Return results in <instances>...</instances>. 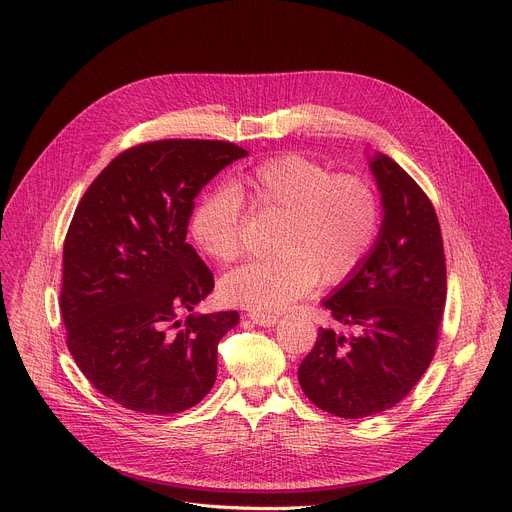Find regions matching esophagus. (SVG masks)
<instances>
[{
    "label": "esophagus",
    "mask_w": 512,
    "mask_h": 512,
    "mask_svg": "<svg viewBox=\"0 0 512 512\" xmlns=\"http://www.w3.org/2000/svg\"><path fill=\"white\" fill-rule=\"evenodd\" d=\"M249 320L257 326H263V328H271L279 318L273 316V314H259V312H251L249 314Z\"/></svg>",
    "instance_id": "1"
}]
</instances>
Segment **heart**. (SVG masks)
Segmentation results:
<instances>
[{
	"mask_svg": "<svg viewBox=\"0 0 512 512\" xmlns=\"http://www.w3.org/2000/svg\"><path fill=\"white\" fill-rule=\"evenodd\" d=\"M279 214L271 251L221 281L225 302L257 312L283 310L308 294L314 283L348 279L371 253L381 225L373 186L334 172L300 154L265 160L233 178L231 188L206 194L194 208L190 231L216 263H231L243 251L245 204Z\"/></svg>",
	"mask_w": 512,
	"mask_h": 512,
	"instance_id": "b5f03b06",
	"label": "heart"
}]
</instances>
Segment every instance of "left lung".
<instances>
[{
    "instance_id": "8db88e82",
    "label": "left lung",
    "mask_w": 512,
    "mask_h": 512,
    "mask_svg": "<svg viewBox=\"0 0 512 512\" xmlns=\"http://www.w3.org/2000/svg\"><path fill=\"white\" fill-rule=\"evenodd\" d=\"M367 158L381 192V229L367 259L322 302L352 334L318 328L298 369L306 397L346 419L391 409L417 385L446 306L444 243L429 198L389 156Z\"/></svg>"
}]
</instances>
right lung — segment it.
I'll use <instances>...</instances> for the list:
<instances>
[{"mask_svg": "<svg viewBox=\"0 0 512 512\" xmlns=\"http://www.w3.org/2000/svg\"><path fill=\"white\" fill-rule=\"evenodd\" d=\"M245 156L231 141L135 145L72 216L60 291L66 346L93 387L125 409L180 413L216 381L218 340L239 314H194L214 277L186 233L200 190Z\"/></svg>", "mask_w": 512, "mask_h": 512, "instance_id": "add662e5", "label": "right lung"}]
</instances>
